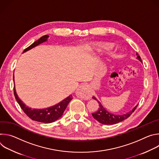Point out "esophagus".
<instances>
[{"mask_svg": "<svg viewBox=\"0 0 159 159\" xmlns=\"http://www.w3.org/2000/svg\"><path fill=\"white\" fill-rule=\"evenodd\" d=\"M77 97L84 99H90L92 97V93L89 87L86 84H82L80 85L76 91Z\"/></svg>", "mask_w": 159, "mask_h": 159, "instance_id": "1", "label": "esophagus"}]
</instances>
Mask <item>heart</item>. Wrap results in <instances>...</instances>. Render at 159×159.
<instances>
[{
  "label": "heart",
  "mask_w": 159,
  "mask_h": 159,
  "mask_svg": "<svg viewBox=\"0 0 159 159\" xmlns=\"http://www.w3.org/2000/svg\"><path fill=\"white\" fill-rule=\"evenodd\" d=\"M92 47L94 49H101V50L107 51L110 50L112 48V44L111 43L108 42H102V43H96L92 44Z\"/></svg>",
  "instance_id": "b5f03b06"
}]
</instances>
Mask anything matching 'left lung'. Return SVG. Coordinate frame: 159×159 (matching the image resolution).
Returning <instances> with one entry per match:
<instances>
[{"instance_id": "left-lung-1", "label": "left lung", "mask_w": 159, "mask_h": 159, "mask_svg": "<svg viewBox=\"0 0 159 159\" xmlns=\"http://www.w3.org/2000/svg\"><path fill=\"white\" fill-rule=\"evenodd\" d=\"M136 55H137V58L140 60L141 62H142V60L140 57V55H139V53H137ZM93 99L96 100L98 103H99V108L98 109V111H96L95 112L93 113L92 115L93 116V118L96 120L98 122H99L101 124L103 125H114V124H116L126 119H127L129 116H130V115L132 114V113L134 112V111L137 108L138 104L136 106L134 107L133 108V109L125 114H123V115H114L112 113L109 112V111H107L101 104V103L96 98V97L93 96Z\"/></svg>"}]
</instances>
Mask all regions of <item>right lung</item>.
<instances>
[{
	"mask_svg": "<svg viewBox=\"0 0 159 159\" xmlns=\"http://www.w3.org/2000/svg\"><path fill=\"white\" fill-rule=\"evenodd\" d=\"M48 37L49 36L48 35H44L41 37L38 40L34 42L29 47L26 48L23 53L33 48L39 44L47 41ZM13 80L14 82V76L13 77ZM14 94L15 98L20 107L29 118L34 121L44 123H50L60 118L63 115V113L65 110L67 105L69 104V102L72 99V96L70 95L59 103L53 106L44 109H31V107L26 106V104H25V103L22 102V101L19 99L16 93L15 86L14 87Z\"/></svg>",
	"mask_w": 159,
	"mask_h": 159,
	"instance_id": "add662e5",
	"label": "right lung"
}]
</instances>
